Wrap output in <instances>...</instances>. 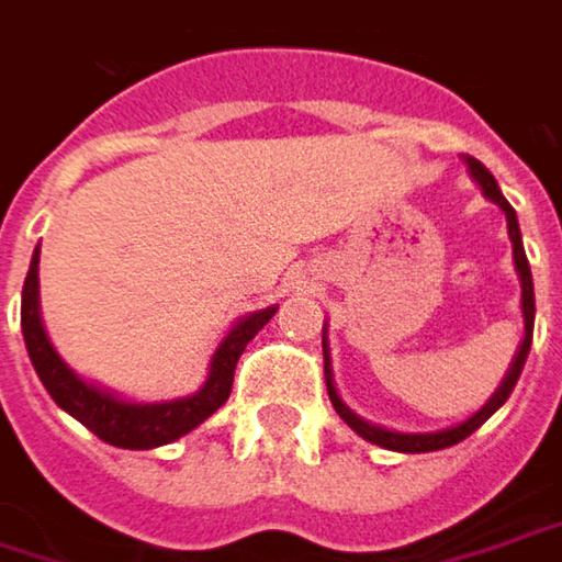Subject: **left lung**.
<instances>
[{
  "instance_id": "left-lung-1",
  "label": "left lung",
  "mask_w": 562,
  "mask_h": 562,
  "mask_svg": "<svg viewBox=\"0 0 562 562\" xmlns=\"http://www.w3.org/2000/svg\"><path fill=\"white\" fill-rule=\"evenodd\" d=\"M464 165H468V175H471L474 183L480 187V193L506 213V228H509V241H512V263H515V273H518V282H521V321H525V337H521V344H518L515 356H512L509 369H506V379L499 381V387L490 394V401H486L474 416H468V419H464V423H458V426L439 429V432H397V429H387V426H379V423H369V419H362L359 413L349 411L347 401L340 397V391H337V384H334L330 349H327V324H324V330H321V344H324V379H327V394H330L334 411L340 413V419L347 423L356 436H362V439H366V442H372V446L391 448V451H407V454L439 451V448L458 446L461 439H468L471 432H477L480 426H483L493 413L499 411V407L509 401L512 387H515V381H518V375H521L525 359H528V349H531V334H535V282H531V267H528L525 245H521V232H518V215H515V210L509 206V200L503 196V190H499L496 178L480 165L477 158H464Z\"/></svg>"
}]
</instances>
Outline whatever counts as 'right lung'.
I'll list each match as a JSON object with an SVG mask.
<instances>
[{"label":"right lung","instance_id":"1","mask_svg":"<svg viewBox=\"0 0 562 562\" xmlns=\"http://www.w3.org/2000/svg\"><path fill=\"white\" fill-rule=\"evenodd\" d=\"M37 263H41V245L34 248L31 267H27V280H24V289H21V334H24V347H27V356H31V366H34L37 379L44 381L47 394L56 401L59 411L76 416L101 442L116 448L146 451V448L168 446V442H178L187 432H193L200 423H206L232 394L238 356L263 330V324L277 314V305H270V308H260V312L238 317L232 324V330L218 340L213 359H210L206 381L193 394L175 397V401H149V404L146 401H130V397H120L111 387H101L94 381L82 379L56 352L50 337H47L44 317H41Z\"/></svg>","mask_w":562,"mask_h":562}]
</instances>
